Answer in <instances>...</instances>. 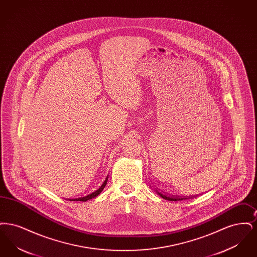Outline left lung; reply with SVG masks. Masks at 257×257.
Segmentation results:
<instances>
[{
	"instance_id": "left-lung-1",
	"label": "left lung",
	"mask_w": 257,
	"mask_h": 257,
	"mask_svg": "<svg viewBox=\"0 0 257 257\" xmlns=\"http://www.w3.org/2000/svg\"><path fill=\"white\" fill-rule=\"evenodd\" d=\"M155 191H156V190H155ZM156 192H157V191H156ZM157 194H158L161 197H163L164 199H167V200H170V201H178V200H183V199L194 197V196H166V195H164V194H161L159 192H157Z\"/></svg>"
}]
</instances>
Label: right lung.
Returning <instances> with one entry per match:
<instances>
[{"instance_id":"add662e5","label":"right lung","mask_w":257,"mask_h":257,"mask_svg":"<svg viewBox=\"0 0 257 257\" xmlns=\"http://www.w3.org/2000/svg\"><path fill=\"white\" fill-rule=\"evenodd\" d=\"M108 177H109V175L106 177V179H105V181L102 183V185L98 188L96 191H94L93 193H91V194H89V195H87L86 196H83V197H79V198H72V199H68V200H70V201H86V200H88V199H91V198H93V197H96V196L103 191V189L105 188V186L107 185V182H108Z\"/></svg>"}]
</instances>
